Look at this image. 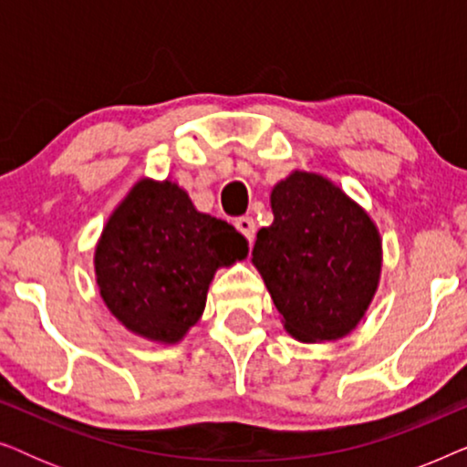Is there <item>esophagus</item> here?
<instances>
[{
	"instance_id": "34e87169",
	"label": "esophagus",
	"mask_w": 467,
	"mask_h": 467,
	"mask_svg": "<svg viewBox=\"0 0 467 467\" xmlns=\"http://www.w3.org/2000/svg\"><path fill=\"white\" fill-rule=\"evenodd\" d=\"M235 229H238V232L244 235L248 242H253V238H254L253 216H240V219H235Z\"/></svg>"
}]
</instances>
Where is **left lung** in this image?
<instances>
[{
  "mask_svg": "<svg viewBox=\"0 0 467 467\" xmlns=\"http://www.w3.org/2000/svg\"><path fill=\"white\" fill-rule=\"evenodd\" d=\"M270 202L274 223L259 229L253 264L285 329L299 342L350 334L379 286V229L340 187L312 171L280 181Z\"/></svg>",
  "mask_w": 467,
  "mask_h": 467,
  "instance_id": "8db88e82",
  "label": "left lung"
}]
</instances>
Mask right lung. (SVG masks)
Returning a JSON list of instances; mask_svg holds the SVG:
<instances>
[{"label": "right lung", "mask_w": 467, "mask_h": 467, "mask_svg": "<svg viewBox=\"0 0 467 467\" xmlns=\"http://www.w3.org/2000/svg\"><path fill=\"white\" fill-rule=\"evenodd\" d=\"M248 254L229 223L197 213L176 182L140 181L95 248L99 296L127 329L176 344L200 321L214 272Z\"/></svg>", "instance_id": "add662e5"}]
</instances>
